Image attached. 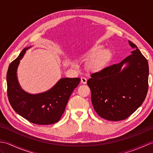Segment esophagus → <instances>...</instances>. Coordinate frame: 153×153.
Masks as SVG:
<instances>
[{
	"label": "esophagus",
	"instance_id": "1",
	"mask_svg": "<svg viewBox=\"0 0 153 153\" xmlns=\"http://www.w3.org/2000/svg\"><path fill=\"white\" fill-rule=\"evenodd\" d=\"M81 82H82L83 84H86L87 79L85 78V77H81Z\"/></svg>",
	"mask_w": 153,
	"mask_h": 153
}]
</instances>
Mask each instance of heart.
<instances>
[{
  "label": "heart",
  "instance_id": "obj_1",
  "mask_svg": "<svg viewBox=\"0 0 153 153\" xmlns=\"http://www.w3.org/2000/svg\"><path fill=\"white\" fill-rule=\"evenodd\" d=\"M101 45H95L83 54L81 58L87 59V67L92 72H99L105 69L112 57V52L109 48H102Z\"/></svg>",
  "mask_w": 153,
  "mask_h": 153
}]
</instances>
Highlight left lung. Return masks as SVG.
Masks as SVG:
<instances>
[{"label":"left lung","instance_id":"1","mask_svg":"<svg viewBox=\"0 0 153 153\" xmlns=\"http://www.w3.org/2000/svg\"><path fill=\"white\" fill-rule=\"evenodd\" d=\"M134 51L121 62L91 75L87 85L96 112L110 121L125 120L145 99L148 91L149 64L137 47L129 41Z\"/></svg>","mask_w":153,"mask_h":153}]
</instances>
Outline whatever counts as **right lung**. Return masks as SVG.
<instances>
[{
    "mask_svg": "<svg viewBox=\"0 0 153 153\" xmlns=\"http://www.w3.org/2000/svg\"><path fill=\"white\" fill-rule=\"evenodd\" d=\"M31 47H25L12 62L6 74L7 94L14 111L31 123L49 125L60 120L71 93L80 78H61L47 91L30 94L22 89L18 82L17 70L20 60Z\"/></svg>",
    "mask_w": 153,
    "mask_h": 153,
    "instance_id": "right-lung-1",
    "label": "right lung"
}]
</instances>
